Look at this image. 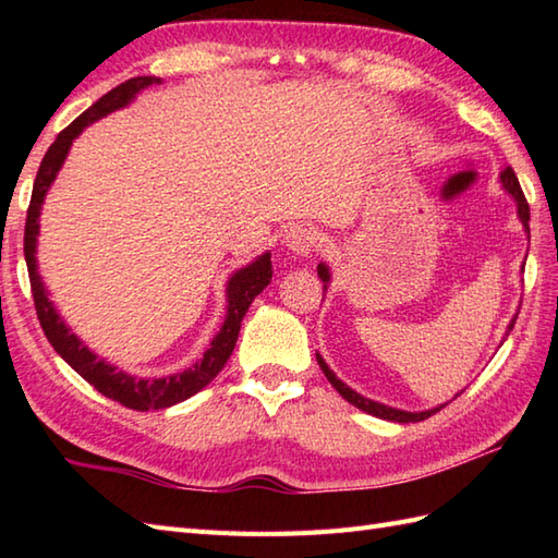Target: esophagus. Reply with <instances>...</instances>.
Segmentation results:
<instances>
[{
  "instance_id": "34e87169",
  "label": "esophagus",
  "mask_w": 558,
  "mask_h": 558,
  "mask_svg": "<svg viewBox=\"0 0 558 558\" xmlns=\"http://www.w3.org/2000/svg\"><path fill=\"white\" fill-rule=\"evenodd\" d=\"M286 246L298 256H312L314 252H318V246H322V236H318V232L314 228L298 225V228H292L288 232Z\"/></svg>"
}]
</instances>
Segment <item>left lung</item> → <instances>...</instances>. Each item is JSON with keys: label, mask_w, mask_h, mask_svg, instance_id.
I'll list each match as a JSON object with an SVG mask.
<instances>
[{"label": "left lung", "mask_w": 558, "mask_h": 558, "mask_svg": "<svg viewBox=\"0 0 558 558\" xmlns=\"http://www.w3.org/2000/svg\"><path fill=\"white\" fill-rule=\"evenodd\" d=\"M501 184H504L506 192L515 198L518 218H520V222H523V228H525V232H527V236H530V206H527V201H525L523 189H520V184H518V177H515L513 168H506V170L501 172ZM316 270H318V278H322V282H324V290H328V282H330V270H328V266H326V264H318V268H316ZM324 294H326V292H324ZM515 318H518V314L513 316V322L508 324V330H513V326H515ZM316 362H318V366H322V372L326 374V378L330 381V386H333L342 398H345L348 402H352L354 408H360L362 412H366V414H374V417H378V420L400 422V424H408V422H422V420L432 417L434 412H438V410L444 408V405H438V408H434V410H424V412H405V410L388 408V405H384V402H376V400L364 398V396H360V393H357V390H352V388H348L345 384H342L340 378H338L333 372L328 369V364L324 362L322 354H316Z\"/></svg>", "instance_id": "obj_1"}]
</instances>
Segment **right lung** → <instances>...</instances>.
I'll return each mask as SVG.
<instances>
[{
	"label": "right lung",
	"instance_id": "1",
	"mask_svg": "<svg viewBox=\"0 0 558 558\" xmlns=\"http://www.w3.org/2000/svg\"><path fill=\"white\" fill-rule=\"evenodd\" d=\"M153 83H160V78L136 76L120 83V86L112 88L110 93H105L98 102H93L86 112L78 114L76 120L64 129V132H59L54 144L45 153L38 174H35L31 206L26 216V232H23V254H26L31 292H33L35 312H38L40 326L45 330V338L50 340V345L57 350L59 357H62L76 374L86 378L98 393L120 402V405L129 410H138V412L177 405V402L192 398L201 388H206L213 378L220 374L225 362L230 360L248 304L254 302L256 294L264 292V288L272 278L268 252L264 256H258L254 264L232 272V278L228 280V316H225L218 336L210 340V348L204 352V357H201L192 369L177 372L165 378H138L126 372H120L117 366L108 364L105 360H98V354H93L86 345H83V342L66 328L62 316L57 314L54 304L50 302V298H47V290L40 280L38 260H35V246H38V232H40V208H43L47 189L52 186L59 168H62L66 160L71 144H74V138L83 132V129L100 120L105 114L126 108V105L136 98L138 90L153 86Z\"/></svg>",
	"mask_w": 558,
	"mask_h": 558
}]
</instances>
